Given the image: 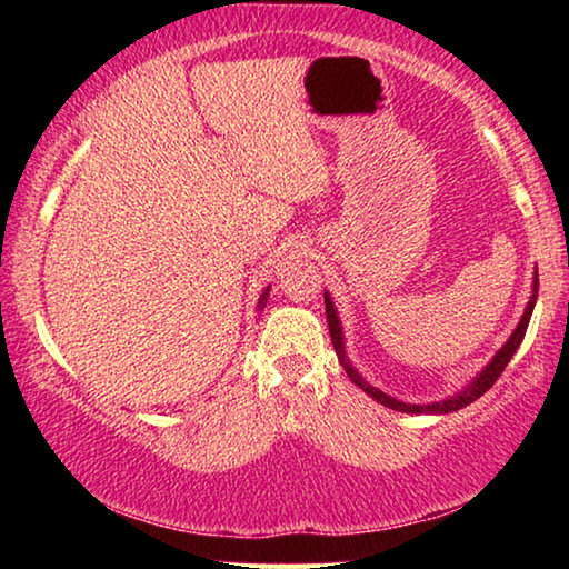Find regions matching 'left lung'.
Instances as JSON below:
<instances>
[{
	"label": "left lung",
	"instance_id": "8db88e82",
	"mask_svg": "<svg viewBox=\"0 0 569 569\" xmlns=\"http://www.w3.org/2000/svg\"><path fill=\"white\" fill-rule=\"evenodd\" d=\"M537 286H539V281L535 278V293H532V298H529V303H527V311H525V316H522V321H519V326L515 329V333L509 336V341L502 346V349H499V353L495 356L492 363H489L487 369L479 373L477 381H471L465 391L457 393V397H451V399H447V401H439V403H427V407H419V403H403V401L391 399V397H387V393H383V391L373 389L371 383H366V381L359 377V371H353V366L349 363V359H346V353H343L341 326H339V319H336V308H333V303H331L329 293L323 296V301H326V321H329V331H331L333 351H336V356H339V361H341V366H343V371L349 373V379H351L353 383H359V387H361L366 393H371L373 399L381 401L383 407L397 409V411H407V413H449V411H457V409H461V407H467V403H471L475 399H479L481 393H485L487 389H492V383H495L499 377H502V371L507 369L509 359H512L515 351L519 349V343H522V339H525L527 326H529V319H532V308H535V301H537Z\"/></svg>",
	"mask_w": 569,
	"mask_h": 569
}]
</instances>
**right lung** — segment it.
Here are the masks:
<instances>
[{
  "label": "right lung",
  "mask_w": 569,
  "mask_h": 569,
  "mask_svg": "<svg viewBox=\"0 0 569 569\" xmlns=\"http://www.w3.org/2000/svg\"><path fill=\"white\" fill-rule=\"evenodd\" d=\"M266 296H268V288H266V291H263V296H261V301H258V303H261V306H263V301H266ZM261 306H258V308H261Z\"/></svg>",
  "instance_id": "obj_1"
}]
</instances>
